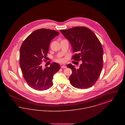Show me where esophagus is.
Listing matches in <instances>:
<instances>
[{"label":"esophagus","instance_id":"esophagus-1","mask_svg":"<svg viewBox=\"0 0 125 125\" xmlns=\"http://www.w3.org/2000/svg\"><path fill=\"white\" fill-rule=\"evenodd\" d=\"M61 67L62 68H66V66L65 65H62L61 66Z\"/></svg>","mask_w":125,"mask_h":125}]
</instances>
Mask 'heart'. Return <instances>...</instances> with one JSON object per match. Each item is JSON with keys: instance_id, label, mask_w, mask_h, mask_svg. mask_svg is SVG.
Here are the masks:
<instances>
[{"instance_id": "heart-1", "label": "heart", "mask_w": 125, "mask_h": 125, "mask_svg": "<svg viewBox=\"0 0 125 125\" xmlns=\"http://www.w3.org/2000/svg\"><path fill=\"white\" fill-rule=\"evenodd\" d=\"M63 61V60H58V61Z\"/></svg>"}]
</instances>
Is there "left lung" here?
Instances as JSON below:
<instances>
[{"label":"left lung","mask_w":125,"mask_h":125,"mask_svg":"<svg viewBox=\"0 0 125 125\" xmlns=\"http://www.w3.org/2000/svg\"><path fill=\"white\" fill-rule=\"evenodd\" d=\"M60 31L71 45L75 53L72 59L82 61L78 69L71 64L67 65L72 71L69 78L70 83L78 89L91 87L98 80L103 68V49L100 42L93 31L84 27Z\"/></svg>","instance_id":"obj_1"}]
</instances>
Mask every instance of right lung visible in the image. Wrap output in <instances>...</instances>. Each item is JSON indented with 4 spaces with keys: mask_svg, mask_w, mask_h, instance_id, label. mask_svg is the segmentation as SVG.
Here are the masks:
<instances>
[{
    "mask_svg": "<svg viewBox=\"0 0 125 125\" xmlns=\"http://www.w3.org/2000/svg\"><path fill=\"white\" fill-rule=\"evenodd\" d=\"M60 33L53 30H35L23 42L20 48V65L24 79L30 87L37 90L52 86L54 74L60 69L54 62L50 67H42V60L47 56L51 41Z\"/></svg>",
    "mask_w": 125,
    "mask_h": 125,
    "instance_id": "obj_1",
    "label": "right lung"
}]
</instances>
